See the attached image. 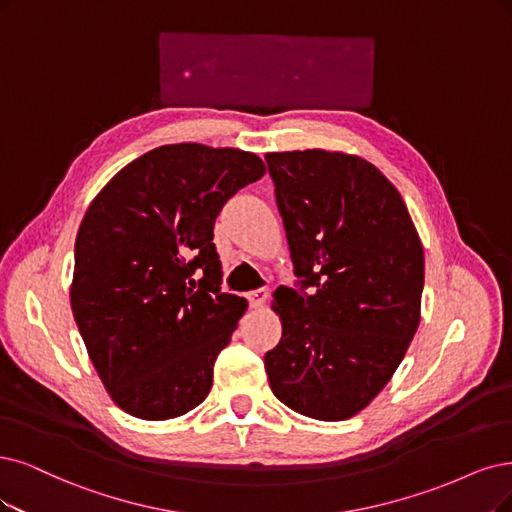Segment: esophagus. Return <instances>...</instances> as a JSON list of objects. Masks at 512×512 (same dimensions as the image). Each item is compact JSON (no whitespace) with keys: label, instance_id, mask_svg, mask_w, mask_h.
I'll return each mask as SVG.
<instances>
[{"label":"esophagus","instance_id":"obj_1","mask_svg":"<svg viewBox=\"0 0 512 512\" xmlns=\"http://www.w3.org/2000/svg\"><path fill=\"white\" fill-rule=\"evenodd\" d=\"M246 299H249V306H251V308H261L263 304H266L268 291H266V289H255V291H251V293H246Z\"/></svg>","mask_w":512,"mask_h":512}]
</instances>
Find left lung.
Listing matches in <instances>:
<instances>
[{
	"label": "left lung",
	"mask_w": 512,
	"mask_h": 512,
	"mask_svg": "<svg viewBox=\"0 0 512 512\" xmlns=\"http://www.w3.org/2000/svg\"><path fill=\"white\" fill-rule=\"evenodd\" d=\"M299 289L278 287L266 354L280 403L314 420L363 411L420 325L424 249L396 187L342 151L266 154Z\"/></svg>",
	"instance_id": "1"
}]
</instances>
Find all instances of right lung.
<instances>
[{
    "label": "right lung",
    "mask_w": 512,
    "mask_h": 512,
    "mask_svg": "<svg viewBox=\"0 0 512 512\" xmlns=\"http://www.w3.org/2000/svg\"><path fill=\"white\" fill-rule=\"evenodd\" d=\"M266 173L251 151L162 145L132 160L88 206L75 238L71 310L122 411L170 420L213 386L246 299L221 293L213 227Z\"/></svg>",
    "instance_id": "obj_1"
}]
</instances>
